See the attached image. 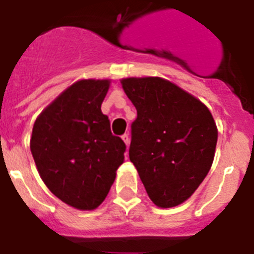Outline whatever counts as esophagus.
I'll list each match as a JSON object with an SVG mask.
<instances>
[{"instance_id": "obj_1", "label": "esophagus", "mask_w": 254, "mask_h": 254, "mask_svg": "<svg viewBox=\"0 0 254 254\" xmlns=\"http://www.w3.org/2000/svg\"><path fill=\"white\" fill-rule=\"evenodd\" d=\"M121 139L124 140V143H125V144H127V145H129V143H130V136H129V134H124V135L121 136Z\"/></svg>"}]
</instances>
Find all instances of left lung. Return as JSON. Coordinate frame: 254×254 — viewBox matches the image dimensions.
<instances>
[{"mask_svg": "<svg viewBox=\"0 0 254 254\" xmlns=\"http://www.w3.org/2000/svg\"><path fill=\"white\" fill-rule=\"evenodd\" d=\"M121 84L138 115L131 124L130 161L156 206H179L212 166L217 143L212 115L166 79L127 78Z\"/></svg>", "mask_w": 254, "mask_h": 254, "instance_id": "1", "label": "left lung"}]
</instances>
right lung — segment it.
<instances>
[{
  "label": "right lung",
  "instance_id": "right-lung-1",
  "mask_svg": "<svg viewBox=\"0 0 254 254\" xmlns=\"http://www.w3.org/2000/svg\"><path fill=\"white\" fill-rule=\"evenodd\" d=\"M110 80L83 79L65 89L34 123L30 151L42 180L66 204L100 206L124 162L127 145L101 111Z\"/></svg>",
  "mask_w": 254,
  "mask_h": 254
}]
</instances>
